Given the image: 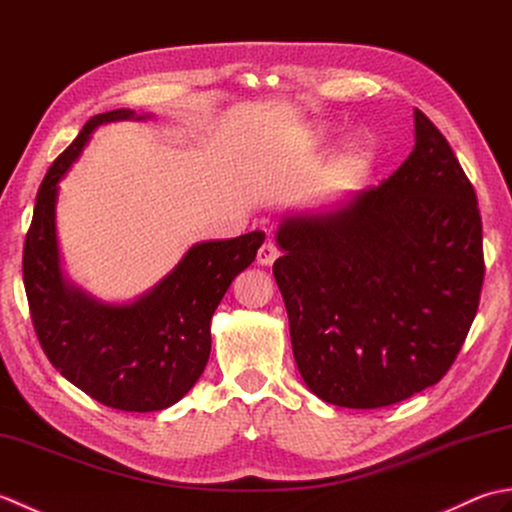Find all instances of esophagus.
Wrapping results in <instances>:
<instances>
[{
    "mask_svg": "<svg viewBox=\"0 0 512 512\" xmlns=\"http://www.w3.org/2000/svg\"><path fill=\"white\" fill-rule=\"evenodd\" d=\"M279 257V248L273 242H266L262 244V248L257 250V264L262 266H270Z\"/></svg>",
    "mask_w": 512,
    "mask_h": 512,
    "instance_id": "obj_1",
    "label": "esophagus"
}]
</instances>
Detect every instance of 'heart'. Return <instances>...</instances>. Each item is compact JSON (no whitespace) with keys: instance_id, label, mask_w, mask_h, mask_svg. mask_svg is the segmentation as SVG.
<instances>
[{"instance_id":"b5f03b06","label":"heart","mask_w":512,"mask_h":512,"mask_svg":"<svg viewBox=\"0 0 512 512\" xmlns=\"http://www.w3.org/2000/svg\"><path fill=\"white\" fill-rule=\"evenodd\" d=\"M310 138L314 140V143H319V140L325 138V132H323V129H314V132L310 134ZM354 154H356V149H354Z\"/></svg>"}]
</instances>
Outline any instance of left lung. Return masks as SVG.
<instances>
[{
	"instance_id": "1",
	"label": "left lung",
	"mask_w": 512,
	"mask_h": 512,
	"mask_svg": "<svg viewBox=\"0 0 512 512\" xmlns=\"http://www.w3.org/2000/svg\"><path fill=\"white\" fill-rule=\"evenodd\" d=\"M413 121V151L376 189L275 233L292 354L330 405L378 409L436 385L480 306L475 189L440 129L420 110Z\"/></svg>"
}]
</instances>
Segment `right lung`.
Instances as JSON below:
<instances>
[{
	"mask_svg": "<svg viewBox=\"0 0 512 512\" xmlns=\"http://www.w3.org/2000/svg\"><path fill=\"white\" fill-rule=\"evenodd\" d=\"M127 118L147 116L96 114L52 162L26 235L24 286L37 339L61 376L112 409L160 411L198 383L211 354L213 312L231 281L255 262L264 233L191 246L158 286L121 306L65 281L54 222L59 180L96 127Z\"/></svg>",
	"mask_w": 512,
	"mask_h": 512,
	"instance_id": "add662e5",
	"label": "right lung"
}]
</instances>
